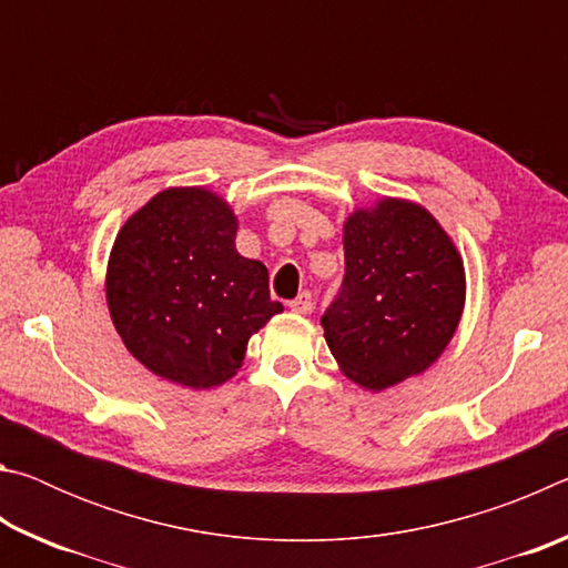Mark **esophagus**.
<instances>
[{
  "mask_svg": "<svg viewBox=\"0 0 568 568\" xmlns=\"http://www.w3.org/2000/svg\"><path fill=\"white\" fill-rule=\"evenodd\" d=\"M291 311L297 313V315H307L313 311V295L311 293H301L295 297V301H291Z\"/></svg>",
  "mask_w": 568,
  "mask_h": 568,
  "instance_id": "1",
  "label": "esophagus"
}]
</instances>
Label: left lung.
I'll return each instance as SVG.
<instances>
[{"label":"left lung","mask_w":568,"mask_h":568,"mask_svg":"<svg viewBox=\"0 0 568 568\" xmlns=\"http://www.w3.org/2000/svg\"><path fill=\"white\" fill-rule=\"evenodd\" d=\"M345 277L323 315L343 376L381 393L434 365L466 305V267L444 225L406 197L355 207L343 223Z\"/></svg>","instance_id":"1"}]
</instances>
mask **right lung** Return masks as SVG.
<instances>
[{"mask_svg":"<svg viewBox=\"0 0 568 568\" xmlns=\"http://www.w3.org/2000/svg\"><path fill=\"white\" fill-rule=\"evenodd\" d=\"M237 215L207 187H168L124 220L110 250L104 295L124 348L182 388L223 386L247 341L283 313L267 267L235 247Z\"/></svg>","mask_w":568,"mask_h":568,"instance_id":"add662e5","label":"right lung"}]
</instances>
